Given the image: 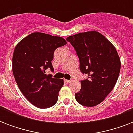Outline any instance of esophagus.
Instances as JSON below:
<instances>
[{
  "instance_id": "1",
  "label": "esophagus",
  "mask_w": 133,
  "mask_h": 133,
  "mask_svg": "<svg viewBox=\"0 0 133 133\" xmlns=\"http://www.w3.org/2000/svg\"><path fill=\"white\" fill-rule=\"evenodd\" d=\"M64 81H65V82H66V83H71V80H68V79H64Z\"/></svg>"
}]
</instances>
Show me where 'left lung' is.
Instances as JSON below:
<instances>
[{
    "instance_id": "left-lung-1",
    "label": "left lung",
    "mask_w": 133,
    "mask_h": 133,
    "mask_svg": "<svg viewBox=\"0 0 133 133\" xmlns=\"http://www.w3.org/2000/svg\"><path fill=\"white\" fill-rule=\"evenodd\" d=\"M79 59V69L88 79L81 81L75 93L81 105L93 107L105 99L117 81L121 68L119 56L113 45L96 31L82 32L66 38Z\"/></svg>"
}]
</instances>
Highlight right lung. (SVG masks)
I'll list each match as a JSON object with an SVG mask.
<instances>
[{
  "label": "right lung",
  "instance_id": "obj_1",
  "mask_svg": "<svg viewBox=\"0 0 133 133\" xmlns=\"http://www.w3.org/2000/svg\"><path fill=\"white\" fill-rule=\"evenodd\" d=\"M62 37L34 32L20 41L12 58V71L20 90L26 99L39 108H48L57 102L63 80L47 75L54 71L52 61L56 48L66 44Z\"/></svg>",
  "mask_w": 133,
  "mask_h": 133
}]
</instances>
